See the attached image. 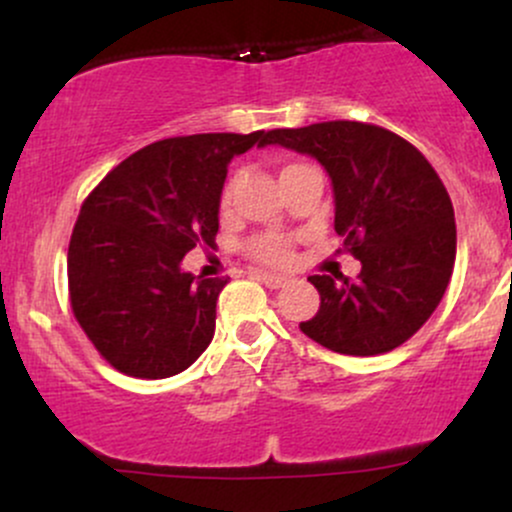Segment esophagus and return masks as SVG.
Listing matches in <instances>:
<instances>
[{
    "mask_svg": "<svg viewBox=\"0 0 512 512\" xmlns=\"http://www.w3.org/2000/svg\"><path fill=\"white\" fill-rule=\"evenodd\" d=\"M252 276H255L257 281H262V284L267 286V289H281V286L289 284V279H286V276L272 274V272H255Z\"/></svg>",
    "mask_w": 512,
    "mask_h": 512,
    "instance_id": "esophagus-1",
    "label": "esophagus"
}]
</instances>
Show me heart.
<instances>
[{
	"label": "heart",
	"instance_id": "b5f03b06",
	"mask_svg": "<svg viewBox=\"0 0 512 512\" xmlns=\"http://www.w3.org/2000/svg\"><path fill=\"white\" fill-rule=\"evenodd\" d=\"M301 166V163H289V166L281 168V173L286 170ZM240 173H231L223 182L221 187V197H219V207L221 211H226L231 207L233 195H236V187H238ZM245 252L252 257V260L262 262V264H274V267H286V264L293 262V243L289 238H281V236H257L252 238L248 245H245Z\"/></svg>",
	"mask_w": 512,
	"mask_h": 512
}]
</instances>
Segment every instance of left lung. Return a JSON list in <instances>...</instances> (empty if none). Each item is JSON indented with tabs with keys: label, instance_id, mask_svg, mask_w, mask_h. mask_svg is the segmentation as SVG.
<instances>
[{
	"label": "left lung",
	"instance_id": "obj_1",
	"mask_svg": "<svg viewBox=\"0 0 512 512\" xmlns=\"http://www.w3.org/2000/svg\"><path fill=\"white\" fill-rule=\"evenodd\" d=\"M269 144L315 156L334 187V231L361 260L356 281L308 276L320 293L301 332L346 356L397 349L433 315L455 267V211L426 156L354 120L272 129Z\"/></svg>",
	"mask_w": 512,
	"mask_h": 512
}]
</instances>
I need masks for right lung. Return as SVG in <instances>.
<instances>
[{
  "mask_svg": "<svg viewBox=\"0 0 512 512\" xmlns=\"http://www.w3.org/2000/svg\"><path fill=\"white\" fill-rule=\"evenodd\" d=\"M255 144H269V132L161 139L88 192L69 240V303L115 370L170 378L209 346L228 279H195L180 262L197 245H216L228 163Z\"/></svg>",
  "mask_w": 512,
  "mask_h": 512,
  "instance_id": "obj_1",
  "label": "right lung"
}]
</instances>
